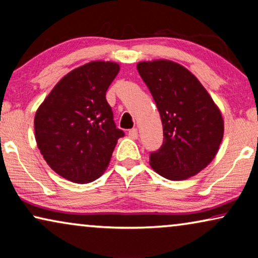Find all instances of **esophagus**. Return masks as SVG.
<instances>
[{"label":"esophagus","instance_id":"1","mask_svg":"<svg viewBox=\"0 0 258 258\" xmlns=\"http://www.w3.org/2000/svg\"><path fill=\"white\" fill-rule=\"evenodd\" d=\"M128 135H129L130 139H133V140H137V137H139V132H137V129H136V128L130 129V130H129V133H128Z\"/></svg>","mask_w":258,"mask_h":258}]
</instances>
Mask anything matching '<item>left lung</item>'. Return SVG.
I'll use <instances>...</instances> for the list:
<instances>
[{
    "label": "left lung",
    "mask_w": 258,
    "mask_h": 258,
    "mask_svg": "<svg viewBox=\"0 0 258 258\" xmlns=\"http://www.w3.org/2000/svg\"><path fill=\"white\" fill-rule=\"evenodd\" d=\"M137 70L163 124V144L150 153L151 168L171 181L195 176L214 160L223 139L220 109L200 81L178 63L140 62Z\"/></svg>",
    "instance_id": "left-lung-1"
}]
</instances>
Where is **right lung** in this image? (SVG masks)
I'll return each instance as SVG.
<instances>
[{
  "mask_svg": "<svg viewBox=\"0 0 258 258\" xmlns=\"http://www.w3.org/2000/svg\"><path fill=\"white\" fill-rule=\"evenodd\" d=\"M119 72L115 62L94 61L74 69L45 97L35 115V139L49 167L74 183L103 174L123 130L105 98Z\"/></svg>",
  "mask_w": 258,
  "mask_h": 258,
  "instance_id": "1",
  "label": "right lung"
}]
</instances>
